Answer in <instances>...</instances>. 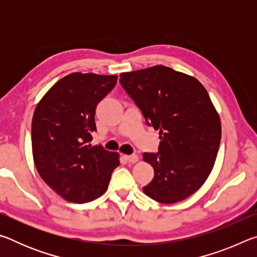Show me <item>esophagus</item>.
Wrapping results in <instances>:
<instances>
[{
	"mask_svg": "<svg viewBox=\"0 0 257 257\" xmlns=\"http://www.w3.org/2000/svg\"><path fill=\"white\" fill-rule=\"evenodd\" d=\"M123 158L125 159V161H128V162H130V163H136L137 161H138V156L135 155V154H133V155H124Z\"/></svg>",
	"mask_w": 257,
	"mask_h": 257,
	"instance_id": "obj_1",
	"label": "esophagus"
}]
</instances>
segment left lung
Returning a JSON list of instances; mask_svg holds the SVG:
<instances>
[{
    "label": "left lung",
    "instance_id": "obj_1",
    "mask_svg": "<svg viewBox=\"0 0 257 257\" xmlns=\"http://www.w3.org/2000/svg\"><path fill=\"white\" fill-rule=\"evenodd\" d=\"M120 84L159 130V153H144L154 178L143 191L173 204L201 188L214 167L221 121L205 87L196 78L164 66L120 73Z\"/></svg>",
    "mask_w": 257,
    "mask_h": 257
}]
</instances>
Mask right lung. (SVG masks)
<instances>
[{
    "mask_svg": "<svg viewBox=\"0 0 257 257\" xmlns=\"http://www.w3.org/2000/svg\"><path fill=\"white\" fill-rule=\"evenodd\" d=\"M116 75L72 72L47 90L35 108L32 147L42 179L71 203L105 193L119 154L92 145L97 104L115 86Z\"/></svg>",
    "mask_w": 257,
    "mask_h": 257,
    "instance_id": "1",
    "label": "right lung"
}]
</instances>
